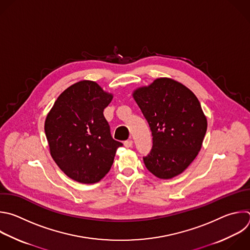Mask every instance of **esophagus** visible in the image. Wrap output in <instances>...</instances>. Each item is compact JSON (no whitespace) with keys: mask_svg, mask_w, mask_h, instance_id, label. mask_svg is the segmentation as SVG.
Segmentation results:
<instances>
[{"mask_svg":"<svg viewBox=\"0 0 250 250\" xmlns=\"http://www.w3.org/2000/svg\"><path fill=\"white\" fill-rule=\"evenodd\" d=\"M124 144H125V147H131L132 146V144H133V141L131 140V139H127V140H125V142H124Z\"/></svg>","mask_w":250,"mask_h":250,"instance_id":"1","label":"esophagus"}]
</instances>
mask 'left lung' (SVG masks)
Returning <instances> with one entry per match:
<instances>
[{"label":"left lung","instance_id":"obj_1","mask_svg":"<svg viewBox=\"0 0 250 250\" xmlns=\"http://www.w3.org/2000/svg\"><path fill=\"white\" fill-rule=\"evenodd\" d=\"M132 95L153 136L152 149L143 157L146 168L165 180L182 174L200 151L207 130L197 97L171 78H157Z\"/></svg>","mask_w":250,"mask_h":250}]
</instances>
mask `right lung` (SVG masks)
I'll use <instances>...</instances> for the list:
<instances>
[{
    "instance_id": "add662e5",
    "label": "right lung",
    "mask_w": 250,
    "mask_h": 250,
    "mask_svg": "<svg viewBox=\"0 0 250 250\" xmlns=\"http://www.w3.org/2000/svg\"><path fill=\"white\" fill-rule=\"evenodd\" d=\"M113 95L96 82L82 80L66 88L56 100L45 121L50 153L71 180L95 184L110 171L117 149L104 109Z\"/></svg>"
}]
</instances>
